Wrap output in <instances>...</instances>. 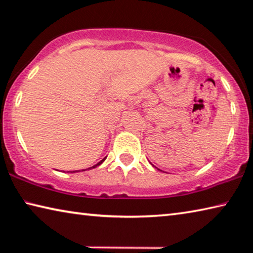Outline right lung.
<instances>
[{
  "mask_svg": "<svg viewBox=\"0 0 253 253\" xmlns=\"http://www.w3.org/2000/svg\"><path fill=\"white\" fill-rule=\"evenodd\" d=\"M105 160H106V157L104 158V160H101V161H100L99 163H97V164H96V165H93V166H92V168H90V169H95V168H97V166H99V165L101 164V163H102V162H104ZM75 172H77V170H74V172H71V173H75Z\"/></svg>",
  "mask_w": 253,
  "mask_h": 253,
  "instance_id": "add662e5",
  "label": "right lung"
}]
</instances>
